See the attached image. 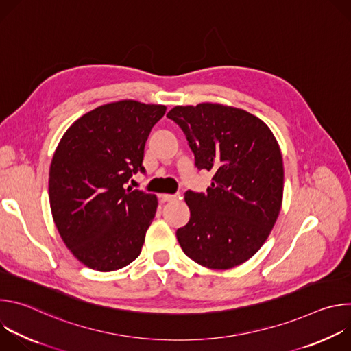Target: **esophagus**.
<instances>
[{
    "instance_id": "1",
    "label": "esophagus",
    "mask_w": 351,
    "mask_h": 351,
    "mask_svg": "<svg viewBox=\"0 0 351 351\" xmlns=\"http://www.w3.org/2000/svg\"><path fill=\"white\" fill-rule=\"evenodd\" d=\"M178 197H179V194H161L160 195L162 202H175Z\"/></svg>"
}]
</instances>
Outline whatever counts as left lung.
<instances>
[{
    "instance_id": "left-lung-1",
    "label": "left lung",
    "mask_w": 351,
    "mask_h": 351,
    "mask_svg": "<svg viewBox=\"0 0 351 351\" xmlns=\"http://www.w3.org/2000/svg\"><path fill=\"white\" fill-rule=\"evenodd\" d=\"M167 117L186 134L195 167L214 172L206 193H184L190 221L176 230L183 253L211 269L245 263L282 207L283 161L274 133L260 118L221 104L178 106Z\"/></svg>"
}]
</instances>
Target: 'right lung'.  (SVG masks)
Returning <instances> with one entry per match:
<instances>
[{"label": "right lung", "instance_id": "add662e5", "mask_svg": "<svg viewBox=\"0 0 351 351\" xmlns=\"http://www.w3.org/2000/svg\"><path fill=\"white\" fill-rule=\"evenodd\" d=\"M165 111L133 99L101 106L73 122L56 149L49 207L66 247L91 269L117 271L141 253L158 199L125 183L145 172L144 145Z\"/></svg>", "mask_w": 351, "mask_h": 351}]
</instances>
